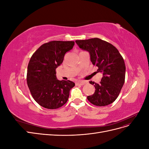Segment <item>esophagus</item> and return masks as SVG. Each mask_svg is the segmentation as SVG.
Instances as JSON below:
<instances>
[{
    "label": "esophagus",
    "mask_w": 149,
    "mask_h": 149,
    "mask_svg": "<svg viewBox=\"0 0 149 149\" xmlns=\"http://www.w3.org/2000/svg\"><path fill=\"white\" fill-rule=\"evenodd\" d=\"M86 84L85 81H78L76 83V85H84Z\"/></svg>",
    "instance_id": "1"
}]
</instances>
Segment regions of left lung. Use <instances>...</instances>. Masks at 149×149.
I'll return each mask as SVG.
<instances>
[{
  "mask_svg": "<svg viewBox=\"0 0 149 149\" xmlns=\"http://www.w3.org/2000/svg\"><path fill=\"white\" fill-rule=\"evenodd\" d=\"M75 42L89 53L93 65L98 67L97 72L103 75L99 84L89 82L96 90L93 95L87 97L88 100L97 106L110 104L118 97L125 81V66L123 56L112 44L98 38Z\"/></svg>",
  "mask_w": 149,
  "mask_h": 149,
  "instance_id": "1",
  "label": "left lung"
}]
</instances>
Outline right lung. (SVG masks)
Returning <instances> with one entry per match:
<instances>
[{
  "label": "right lung",
  "instance_id": "obj_1",
  "mask_svg": "<svg viewBox=\"0 0 149 149\" xmlns=\"http://www.w3.org/2000/svg\"><path fill=\"white\" fill-rule=\"evenodd\" d=\"M73 41H52L43 44L31 56L28 65L26 82L33 98L49 109L63 106L75 84L70 80L57 79L56 69L73 48Z\"/></svg>",
  "mask_w": 149,
  "mask_h": 149
}]
</instances>
